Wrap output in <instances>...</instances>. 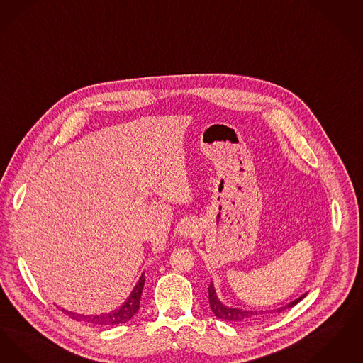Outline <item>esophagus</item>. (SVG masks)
I'll list each match as a JSON object with an SVG mask.
<instances>
[{"label":"esophagus","mask_w":363,"mask_h":363,"mask_svg":"<svg viewBox=\"0 0 363 363\" xmlns=\"http://www.w3.org/2000/svg\"><path fill=\"white\" fill-rule=\"evenodd\" d=\"M196 232H198V223L194 220H187L180 226V235L186 238L194 236Z\"/></svg>","instance_id":"34e87169"}]
</instances>
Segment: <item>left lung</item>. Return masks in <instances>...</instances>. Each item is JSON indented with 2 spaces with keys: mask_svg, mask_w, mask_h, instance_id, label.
I'll return each instance as SVG.
<instances>
[{
  "mask_svg": "<svg viewBox=\"0 0 363 363\" xmlns=\"http://www.w3.org/2000/svg\"><path fill=\"white\" fill-rule=\"evenodd\" d=\"M305 296H306V293L302 294L297 300L291 301L290 303L281 306L275 311H244V309H238V308H230V306L222 303L216 293L213 282L208 286V302H210V308H211L213 313L218 318L226 320V321H235V323H248V321L259 320L260 317H264L267 313H281L286 309L297 305L301 300L305 298Z\"/></svg>",
  "mask_w": 363,
  "mask_h": 363,
  "instance_id": "1",
  "label": "left lung"
}]
</instances>
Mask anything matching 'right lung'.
<instances>
[{
  "label": "right lung",
  "mask_w": 363,
  "mask_h": 363,
  "mask_svg": "<svg viewBox=\"0 0 363 363\" xmlns=\"http://www.w3.org/2000/svg\"><path fill=\"white\" fill-rule=\"evenodd\" d=\"M145 284V275L142 274L140 281L137 286L133 289L131 294L119 308L112 311L110 313H103V315H79L74 312H69L62 309L66 315L76 321H85L92 325H101V327H111V325H118L127 323L131 320V317L135 315L140 309V301H141L142 290Z\"/></svg>",
  "instance_id": "right-lung-1"
}]
</instances>
